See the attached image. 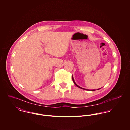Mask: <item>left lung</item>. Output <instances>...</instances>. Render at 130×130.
Returning a JSON list of instances; mask_svg holds the SVG:
<instances>
[{
    "instance_id": "left-lung-1",
    "label": "left lung",
    "mask_w": 130,
    "mask_h": 130,
    "mask_svg": "<svg viewBox=\"0 0 130 130\" xmlns=\"http://www.w3.org/2000/svg\"><path fill=\"white\" fill-rule=\"evenodd\" d=\"M72 81H73V83H75V84L77 86V87H79V88H81V89H84V90H89V91H95V90H96V89H85V88H82V87H80V86H79L78 85H77V84H76V83L75 82V80H74V79H73V76H72ZM100 88H98V89H97V90H98V89H100Z\"/></svg>"
}]
</instances>
